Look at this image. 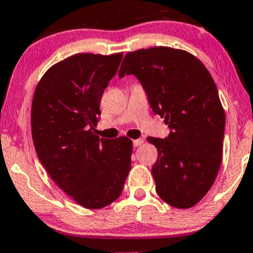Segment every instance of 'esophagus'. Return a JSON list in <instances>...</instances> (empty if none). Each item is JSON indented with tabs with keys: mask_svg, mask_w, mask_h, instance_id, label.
Here are the masks:
<instances>
[{
	"mask_svg": "<svg viewBox=\"0 0 253 253\" xmlns=\"http://www.w3.org/2000/svg\"><path fill=\"white\" fill-rule=\"evenodd\" d=\"M143 144V139L138 138V139H134L133 141V147H139V145Z\"/></svg>",
	"mask_w": 253,
	"mask_h": 253,
	"instance_id": "1",
	"label": "esophagus"
}]
</instances>
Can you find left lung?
<instances>
[{"mask_svg": "<svg viewBox=\"0 0 253 253\" xmlns=\"http://www.w3.org/2000/svg\"><path fill=\"white\" fill-rule=\"evenodd\" d=\"M136 76L155 115L171 129L148 137L158 149L152 174L155 190L180 209L197 205L211 190L223 155L225 112L206 66L183 50L155 46L128 52L119 77Z\"/></svg>", "mask_w": 253, "mask_h": 253, "instance_id": "obj_1", "label": "left lung"}]
</instances>
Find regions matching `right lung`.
I'll return each mask as SVG.
<instances>
[{
	"label": "right lung",
	"instance_id": "obj_1",
	"mask_svg": "<svg viewBox=\"0 0 253 253\" xmlns=\"http://www.w3.org/2000/svg\"><path fill=\"white\" fill-rule=\"evenodd\" d=\"M122 52L78 53L48 68L35 89L32 136L42 167L56 185L88 209L120 197L131 169L132 141L93 132L100 100Z\"/></svg>",
	"mask_w": 253,
	"mask_h": 253
}]
</instances>
